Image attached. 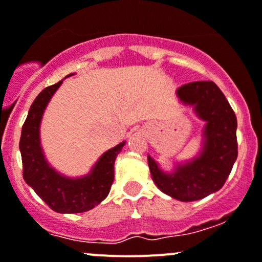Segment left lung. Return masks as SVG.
<instances>
[{
    "mask_svg": "<svg viewBox=\"0 0 262 262\" xmlns=\"http://www.w3.org/2000/svg\"><path fill=\"white\" fill-rule=\"evenodd\" d=\"M177 96L193 106L206 122L203 144L198 157L177 164L172 173H164L148 156L154 183L168 196L183 202L201 200L222 188L237 158V119L224 93L213 81H193L177 89Z\"/></svg>",
    "mask_w": 262,
    "mask_h": 262,
    "instance_id": "1",
    "label": "left lung"
}]
</instances>
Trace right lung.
Listing matches in <instances>:
<instances>
[{"label":"right lung","instance_id":"1","mask_svg":"<svg viewBox=\"0 0 262 262\" xmlns=\"http://www.w3.org/2000/svg\"><path fill=\"white\" fill-rule=\"evenodd\" d=\"M61 82L45 88L36 96L22 125L20 152L24 180L51 210L59 213H80L94 208L109 194L114 181L115 158L125 142L106 150L84 177L69 178L57 173L43 156L40 144V123L43 110Z\"/></svg>","mask_w":262,"mask_h":262}]
</instances>
